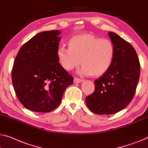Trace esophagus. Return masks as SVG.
<instances>
[{
  "instance_id": "esophagus-1",
  "label": "esophagus",
  "mask_w": 148,
  "mask_h": 148,
  "mask_svg": "<svg viewBox=\"0 0 148 148\" xmlns=\"http://www.w3.org/2000/svg\"><path fill=\"white\" fill-rule=\"evenodd\" d=\"M81 82H82V80L80 78H76V77H75L74 78V83H80Z\"/></svg>"
}]
</instances>
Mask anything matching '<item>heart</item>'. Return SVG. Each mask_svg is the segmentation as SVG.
Segmentation results:
<instances>
[{
	"instance_id": "b5f03b06",
	"label": "heart",
	"mask_w": 148,
	"mask_h": 148,
	"mask_svg": "<svg viewBox=\"0 0 148 148\" xmlns=\"http://www.w3.org/2000/svg\"><path fill=\"white\" fill-rule=\"evenodd\" d=\"M113 42L90 34L77 35L68 41V47L60 46L57 51L58 61L65 70H72L81 63L80 73L100 76L111 67L115 57Z\"/></svg>"
}]
</instances>
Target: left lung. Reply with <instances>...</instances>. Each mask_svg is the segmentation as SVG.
I'll return each instance as SVG.
<instances>
[{"instance_id":"obj_1","label":"left lung","mask_w":148,"mask_h":148,"mask_svg":"<svg viewBox=\"0 0 148 148\" xmlns=\"http://www.w3.org/2000/svg\"><path fill=\"white\" fill-rule=\"evenodd\" d=\"M108 35L116 54L109 70L94 81L93 94L86 98L87 106L94 114L107 115L120 112L135 94L140 74V64L130 44L113 32Z\"/></svg>"}]
</instances>
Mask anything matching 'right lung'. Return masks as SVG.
<instances>
[{
	"label": "right lung",
	"instance_id": "1",
	"mask_svg": "<svg viewBox=\"0 0 148 148\" xmlns=\"http://www.w3.org/2000/svg\"><path fill=\"white\" fill-rule=\"evenodd\" d=\"M58 30L38 33L23 45L15 58L12 81L20 102L26 108L49 112L60 104L73 77L58 62Z\"/></svg>",
	"mask_w": 148,
	"mask_h": 148
}]
</instances>
